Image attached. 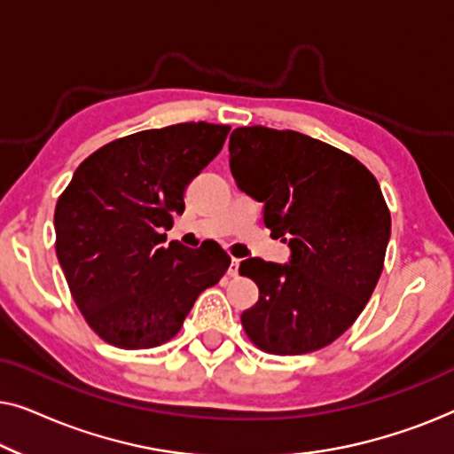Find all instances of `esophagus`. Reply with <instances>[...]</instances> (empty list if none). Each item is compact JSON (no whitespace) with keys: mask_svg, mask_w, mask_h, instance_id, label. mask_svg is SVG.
Returning a JSON list of instances; mask_svg holds the SVG:
<instances>
[{"mask_svg":"<svg viewBox=\"0 0 454 454\" xmlns=\"http://www.w3.org/2000/svg\"><path fill=\"white\" fill-rule=\"evenodd\" d=\"M238 272H239V260L238 258H231V264H229L227 275L229 277H238Z\"/></svg>","mask_w":454,"mask_h":454,"instance_id":"34e87169","label":"esophagus"}]
</instances>
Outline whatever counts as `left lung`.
<instances>
[{"mask_svg":"<svg viewBox=\"0 0 454 454\" xmlns=\"http://www.w3.org/2000/svg\"><path fill=\"white\" fill-rule=\"evenodd\" d=\"M229 154L238 188L264 202V225L291 247L289 264H239L260 289L241 326L266 353L318 351L357 320L380 278L390 239L380 185L356 157L294 129L238 128Z\"/></svg>","mask_w":454,"mask_h":454,"instance_id":"8db88e82","label":"left lung"}]
</instances>
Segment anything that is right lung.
Segmentation results:
<instances>
[{"mask_svg": "<svg viewBox=\"0 0 454 454\" xmlns=\"http://www.w3.org/2000/svg\"><path fill=\"white\" fill-rule=\"evenodd\" d=\"M229 126L145 129L84 159L55 207V252L84 320L120 349H151L182 328L231 264L207 241L165 246L184 190L221 153Z\"/></svg>", "mask_w": 454, "mask_h": 454, "instance_id": "obj_1", "label": "right lung"}]
</instances>
